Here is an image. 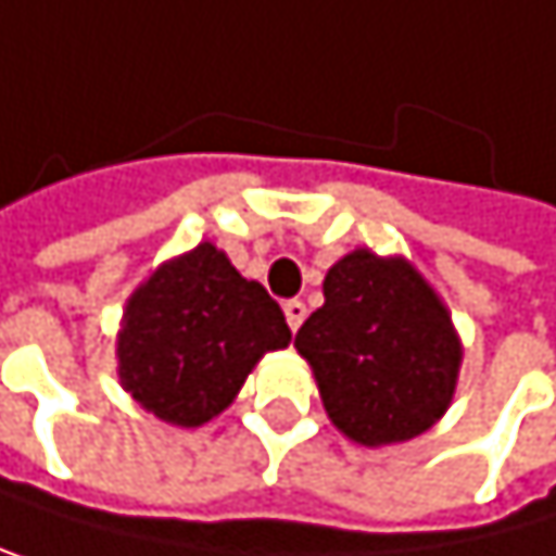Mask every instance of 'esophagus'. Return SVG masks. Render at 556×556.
Returning <instances> with one entry per match:
<instances>
[{"mask_svg":"<svg viewBox=\"0 0 556 556\" xmlns=\"http://www.w3.org/2000/svg\"><path fill=\"white\" fill-rule=\"evenodd\" d=\"M305 315H308L305 302H299V299L285 302V318H288V328H291V332H299L302 321H305Z\"/></svg>","mask_w":556,"mask_h":556,"instance_id":"1","label":"esophagus"}]
</instances>
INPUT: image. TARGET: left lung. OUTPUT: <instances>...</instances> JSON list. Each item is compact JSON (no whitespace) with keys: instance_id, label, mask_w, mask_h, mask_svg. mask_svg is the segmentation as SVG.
<instances>
[{"instance_id":"1","label":"left lung","mask_w":556,"mask_h":556,"mask_svg":"<svg viewBox=\"0 0 556 556\" xmlns=\"http://www.w3.org/2000/svg\"><path fill=\"white\" fill-rule=\"evenodd\" d=\"M325 305L294 336L321 406L349 440L389 446L437 422L456 392L463 345L432 285L406 257L355 248L325 275Z\"/></svg>"}]
</instances>
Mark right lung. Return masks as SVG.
I'll return each mask as SVG.
<instances>
[{
	"instance_id": "right-lung-1",
	"label": "right lung",
	"mask_w": 556,
	"mask_h": 556,
	"mask_svg": "<svg viewBox=\"0 0 556 556\" xmlns=\"http://www.w3.org/2000/svg\"><path fill=\"white\" fill-rule=\"evenodd\" d=\"M291 342L271 294L211 241L153 271L124 308L119 386L170 426H204L241 392L265 352Z\"/></svg>"
}]
</instances>
